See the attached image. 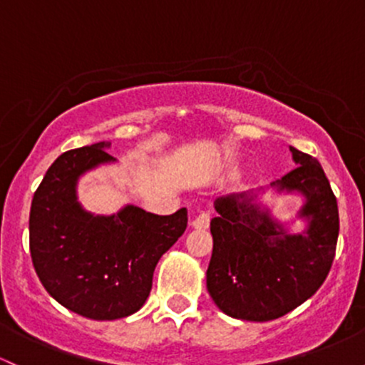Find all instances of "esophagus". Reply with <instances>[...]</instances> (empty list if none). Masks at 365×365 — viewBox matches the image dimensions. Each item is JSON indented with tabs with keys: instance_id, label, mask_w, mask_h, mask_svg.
I'll return each instance as SVG.
<instances>
[{
	"instance_id": "1",
	"label": "esophagus",
	"mask_w": 365,
	"mask_h": 365,
	"mask_svg": "<svg viewBox=\"0 0 365 365\" xmlns=\"http://www.w3.org/2000/svg\"><path fill=\"white\" fill-rule=\"evenodd\" d=\"M210 220H211L210 211H199V215L192 220L190 225L197 228V230H206V228L210 227Z\"/></svg>"
}]
</instances>
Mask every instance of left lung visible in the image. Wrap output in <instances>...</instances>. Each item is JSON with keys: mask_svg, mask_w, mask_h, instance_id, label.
<instances>
[{"mask_svg": "<svg viewBox=\"0 0 365 365\" xmlns=\"http://www.w3.org/2000/svg\"><path fill=\"white\" fill-rule=\"evenodd\" d=\"M291 152L298 166L272 187L305 195V232L287 234L253 192L215 201L206 286L216 307L234 319L282 317L317 293L331 270L339 234L336 195L317 159L294 147Z\"/></svg>", "mask_w": 365, "mask_h": 365, "instance_id": "obj_1", "label": "left lung"}]
</instances>
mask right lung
I'll use <instances>...</instances> for the list:
<instances>
[{
	"label": "right lung",
	"instance_id": "obj_1",
	"mask_svg": "<svg viewBox=\"0 0 365 365\" xmlns=\"http://www.w3.org/2000/svg\"><path fill=\"white\" fill-rule=\"evenodd\" d=\"M109 142L67 150L48 168L29 215L33 265L62 307L95 320L123 319L142 308L159 258L187 228V210L161 216L126 206L95 216L79 206L85 171L115 161Z\"/></svg>",
	"mask_w": 365,
	"mask_h": 365
}]
</instances>
